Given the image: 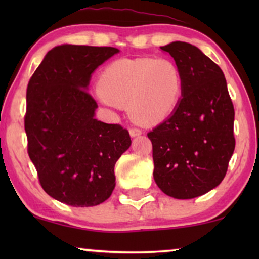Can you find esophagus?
Returning a JSON list of instances; mask_svg holds the SVG:
<instances>
[{"label":"esophagus","mask_w":259,"mask_h":259,"mask_svg":"<svg viewBox=\"0 0 259 259\" xmlns=\"http://www.w3.org/2000/svg\"><path fill=\"white\" fill-rule=\"evenodd\" d=\"M141 133H143V132H141V130L136 128V127H134V128H130V134H131V137H132V138L139 137Z\"/></svg>","instance_id":"esophagus-1"}]
</instances>
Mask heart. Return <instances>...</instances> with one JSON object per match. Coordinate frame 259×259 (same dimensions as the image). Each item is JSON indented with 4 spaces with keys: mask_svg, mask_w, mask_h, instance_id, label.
<instances>
[{
    "mask_svg": "<svg viewBox=\"0 0 259 259\" xmlns=\"http://www.w3.org/2000/svg\"><path fill=\"white\" fill-rule=\"evenodd\" d=\"M98 88L102 104L109 107L127 106L137 123L153 126L179 105L183 74L169 58L120 59L106 67Z\"/></svg>",
    "mask_w": 259,
    "mask_h": 259,
    "instance_id": "1",
    "label": "heart"
}]
</instances>
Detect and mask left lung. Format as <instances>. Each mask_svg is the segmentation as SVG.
Listing matches in <instances>:
<instances>
[{"label":"left lung","instance_id":"left-lung-1","mask_svg":"<svg viewBox=\"0 0 259 259\" xmlns=\"http://www.w3.org/2000/svg\"><path fill=\"white\" fill-rule=\"evenodd\" d=\"M183 74V95L171 115L147 133L153 177L176 199L203 196L222 183L235 151V109L223 70L199 48L176 41L160 47Z\"/></svg>","mask_w":259,"mask_h":259}]
</instances>
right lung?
Here are the masks:
<instances>
[{"mask_svg":"<svg viewBox=\"0 0 259 259\" xmlns=\"http://www.w3.org/2000/svg\"><path fill=\"white\" fill-rule=\"evenodd\" d=\"M119 53L113 47L62 45L46 54L27 87L28 154L45 192L75 207L111 197L114 166L131 146L128 131L94 118L92 73Z\"/></svg>","mask_w":259,"mask_h":259,"instance_id":"right-lung-1","label":"right lung"}]
</instances>
